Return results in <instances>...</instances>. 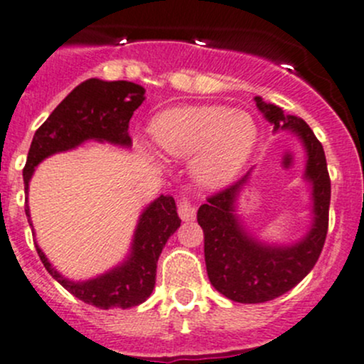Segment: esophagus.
I'll return each instance as SVG.
<instances>
[{"mask_svg": "<svg viewBox=\"0 0 364 364\" xmlns=\"http://www.w3.org/2000/svg\"><path fill=\"white\" fill-rule=\"evenodd\" d=\"M178 214L183 221H192L197 216V208L193 204H190L188 198H179L178 200Z\"/></svg>", "mask_w": 364, "mask_h": 364, "instance_id": "obj_1", "label": "esophagus"}]
</instances>
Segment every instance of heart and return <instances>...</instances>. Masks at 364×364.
Wrapping results in <instances>:
<instances>
[{"instance_id":"obj_1","label":"heart","mask_w":364,"mask_h":364,"mask_svg":"<svg viewBox=\"0 0 364 364\" xmlns=\"http://www.w3.org/2000/svg\"><path fill=\"white\" fill-rule=\"evenodd\" d=\"M151 136L171 159H192L195 183L221 188L233 181L255 151L258 127L246 112L227 106H181L153 120Z\"/></svg>"}]
</instances>
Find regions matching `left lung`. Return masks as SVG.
Returning a JSON list of instances; mask_svg holds the SVG:
<instances>
[{
    "mask_svg": "<svg viewBox=\"0 0 364 364\" xmlns=\"http://www.w3.org/2000/svg\"><path fill=\"white\" fill-rule=\"evenodd\" d=\"M274 132L289 131L300 139L307 162L304 179L311 185L312 223L293 244H270L247 230L237 214L239 197L251 171L230 188L213 195L198 208L197 221L204 230V256L209 281L216 291L239 304H263L293 289L316 265L328 232L331 183L323 144L301 118L255 97Z\"/></svg>",
    "mask_w": 364,
    "mask_h": 364,
    "instance_id": "left-lung-1",
    "label": "left lung"
}]
</instances>
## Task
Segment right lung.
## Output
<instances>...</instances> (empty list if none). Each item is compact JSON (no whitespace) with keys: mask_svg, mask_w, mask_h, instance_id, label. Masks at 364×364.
<instances>
[{"mask_svg":"<svg viewBox=\"0 0 364 364\" xmlns=\"http://www.w3.org/2000/svg\"><path fill=\"white\" fill-rule=\"evenodd\" d=\"M144 92L146 90L141 85L125 80L105 82L90 78L75 87L34 132L28 162L22 172L26 192L29 190V181L38 164L55 153L75 150L85 141L131 148L132 139L127 132L129 122L134 112L143 105ZM26 216L33 227L29 205H26ZM179 225L181 220L178 216L174 198L169 195H160L141 213L134 230L131 250L124 262L108 272L87 281H71L64 277L48 262L47 255L41 251L36 240L34 246L48 274L78 300L99 309H129L143 304L151 294L155 288L159 256L167 239L178 230Z\"/></svg>","mask_w":364,"mask_h":364,"instance_id":"add662e5","label":"right lung"}]
</instances>
